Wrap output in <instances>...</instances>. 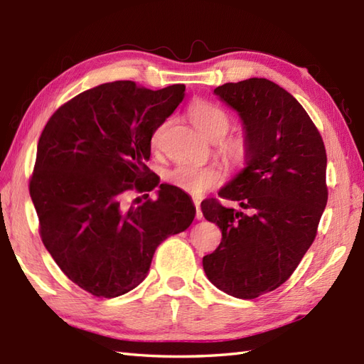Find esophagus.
<instances>
[{"label":"esophagus","instance_id":"34e87169","mask_svg":"<svg viewBox=\"0 0 364 364\" xmlns=\"http://www.w3.org/2000/svg\"><path fill=\"white\" fill-rule=\"evenodd\" d=\"M194 205H196V218H197L198 220L203 219V213H202V210H200V200L194 198Z\"/></svg>","mask_w":364,"mask_h":364}]
</instances>
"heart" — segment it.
<instances>
[{"mask_svg": "<svg viewBox=\"0 0 364 364\" xmlns=\"http://www.w3.org/2000/svg\"><path fill=\"white\" fill-rule=\"evenodd\" d=\"M189 119L200 133L211 141H219L228 133L231 119L225 109H222L219 105L206 102V100H196L189 106ZM168 127V120L161 122L153 129L150 136L151 149H159L162 139H164L166 129ZM222 149L227 156L231 159H241L245 153V142L242 137H228L223 141ZM164 180L176 189L188 192L192 196H200L205 191L218 186L222 180L220 172L215 167H200L194 164L180 162L175 167L167 170Z\"/></svg>", "mask_w": 364, "mask_h": 364, "instance_id": "b5f03b06", "label": "heart"}]
</instances>
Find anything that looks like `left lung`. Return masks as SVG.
<instances>
[{
	"label": "left lung",
	"mask_w": 364,
	"mask_h": 364,
	"mask_svg": "<svg viewBox=\"0 0 364 364\" xmlns=\"http://www.w3.org/2000/svg\"><path fill=\"white\" fill-rule=\"evenodd\" d=\"M245 129V164L218 198L202 202L222 241L203 257L210 282L237 299H257L292 275L313 244L326 210L327 153L310 115L289 92L266 78L214 89Z\"/></svg>",
	"instance_id": "obj_1"
}]
</instances>
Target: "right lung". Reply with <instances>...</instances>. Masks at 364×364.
Here are the masks:
<instances>
[{"instance_id": "obj_1", "label": "right lung", "mask_w": 364, "mask_h": 364, "mask_svg": "<svg viewBox=\"0 0 364 364\" xmlns=\"http://www.w3.org/2000/svg\"><path fill=\"white\" fill-rule=\"evenodd\" d=\"M184 89L102 84L60 106L38 139L29 180L38 233L60 270L92 296L134 289L156 247L196 218L189 196L170 184H161L156 200L122 205L128 191L159 184L145 164L150 136L183 102Z\"/></svg>"}]
</instances>
